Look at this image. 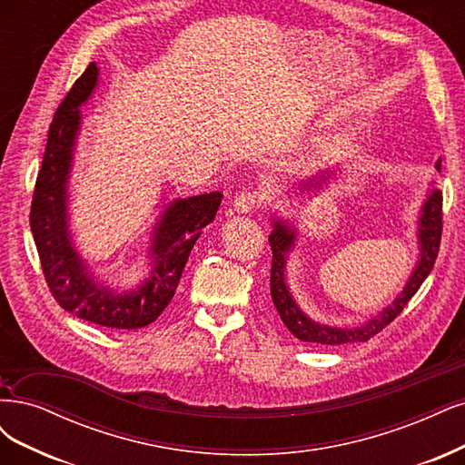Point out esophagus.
Masks as SVG:
<instances>
[{"mask_svg": "<svg viewBox=\"0 0 465 465\" xmlns=\"http://www.w3.org/2000/svg\"><path fill=\"white\" fill-rule=\"evenodd\" d=\"M232 205L238 213H250L255 207L262 205V194L258 190H244L234 198Z\"/></svg>", "mask_w": 465, "mask_h": 465, "instance_id": "34e87169", "label": "esophagus"}]
</instances>
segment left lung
<instances>
[{"mask_svg": "<svg viewBox=\"0 0 465 465\" xmlns=\"http://www.w3.org/2000/svg\"><path fill=\"white\" fill-rule=\"evenodd\" d=\"M440 162L435 163V167L440 171ZM440 236H442V194L439 190L430 192L423 205V213L420 217V244H421V258L418 262V267L411 273L408 284L404 286L402 294H400L387 310L377 313L373 319H370L365 325L354 327V329H336L319 325L308 315H303L302 310L296 306L291 292L286 288L284 281V263H286V252L291 250L294 242V231L288 229L282 221H275V231L269 236V246L273 252V262H271V298H273L275 308L282 319L286 329L291 331L296 339L303 342L313 344H346V342H365L373 339L387 325H391L394 319L402 313V310L408 306V302L413 298V294L420 291V286L430 273V269L435 265V260L440 248Z\"/></svg>", "mask_w": 465, "mask_h": 465, "instance_id": "left-lung-1", "label": "left lung"}]
</instances>
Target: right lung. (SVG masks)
I'll use <instances>...</instances> for the list:
<instances>
[{
	"label": "right lung",
	"instance_id": "right-lung-1",
	"mask_svg": "<svg viewBox=\"0 0 465 465\" xmlns=\"http://www.w3.org/2000/svg\"><path fill=\"white\" fill-rule=\"evenodd\" d=\"M98 83L90 63L55 111L30 205V229L52 296L63 310L109 329H138L153 323L174 296L188 255L202 229L215 219L221 192L173 202L153 231V273L138 291L115 294L95 284L73 250L67 229V179L80 129V109Z\"/></svg>",
	"mask_w": 465,
	"mask_h": 465
}]
</instances>
